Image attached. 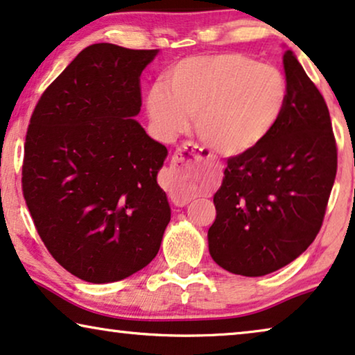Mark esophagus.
I'll return each mask as SVG.
<instances>
[{
  "mask_svg": "<svg viewBox=\"0 0 355 355\" xmlns=\"http://www.w3.org/2000/svg\"><path fill=\"white\" fill-rule=\"evenodd\" d=\"M201 149H198L196 146H193L191 155L195 157V160L187 159L180 150L173 154L172 160H170V165L167 167V175L170 177V180L175 183V190L172 193V201L175 205H187L190 201V198L187 196L188 187L191 185L193 180L196 177V160L202 159L201 157Z\"/></svg>",
  "mask_w": 355,
  "mask_h": 355,
  "instance_id": "esophagus-1",
  "label": "esophagus"
}]
</instances>
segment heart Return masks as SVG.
Instances as JSON below:
<instances>
[{
	"instance_id": "obj_1",
	"label": "heart",
	"mask_w": 355,
	"mask_h": 355,
	"mask_svg": "<svg viewBox=\"0 0 355 355\" xmlns=\"http://www.w3.org/2000/svg\"><path fill=\"white\" fill-rule=\"evenodd\" d=\"M289 98L284 74L242 53L191 56L167 71L164 87L148 96V110L164 138H173L195 116L202 143L222 155L261 144L279 125Z\"/></svg>"
}]
</instances>
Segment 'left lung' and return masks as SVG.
<instances>
[{
  "instance_id": "1",
  "label": "left lung",
  "mask_w": 355,
  "mask_h": 355,
  "mask_svg": "<svg viewBox=\"0 0 355 355\" xmlns=\"http://www.w3.org/2000/svg\"><path fill=\"white\" fill-rule=\"evenodd\" d=\"M289 98L272 133L227 159L214 195L209 253L220 268L257 277L305 252L323 224L338 170V148L323 96L291 50Z\"/></svg>"
}]
</instances>
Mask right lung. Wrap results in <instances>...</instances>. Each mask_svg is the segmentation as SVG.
Returning a JSON list of instances; mask_svg holds the SVG:
<instances>
[{
    "label": "right lung",
    "mask_w": 355,
    "mask_h": 355,
    "mask_svg": "<svg viewBox=\"0 0 355 355\" xmlns=\"http://www.w3.org/2000/svg\"><path fill=\"white\" fill-rule=\"evenodd\" d=\"M155 55L87 46L45 89L27 128L22 195L37 232L66 271L94 284L148 266L170 222L157 185L167 148L133 118Z\"/></svg>",
    "instance_id": "1"
}]
</instances>
